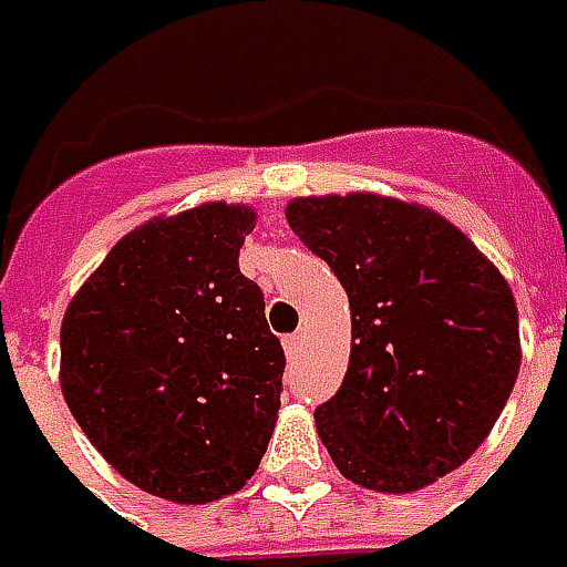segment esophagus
Returning <instances> with one entry per match:
<instances>
[{
	"label": "esophagus",
	"mask_w": 567,
	"mask_h": 567,
	"mask_svg": "<svg viewBox=\"0 0 567 567\" xmlns=\"http://www.w3.org/2000/svg\"><path fill=\"white\" fill-rule=\"evenodd\" d=\"M302 343H306V334H290V338H284V350H287V357H299L302 353Z\"/></svg>",
	"instance_id": "1"
}]
</instances>
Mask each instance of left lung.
<instances>
[{"instance_id": "1", "label": "left lung", "mask_w": 567, "mask_h": 567, "mask_svg": "<svg viewBox=\"0 0 567 567\" xmlns=\"http://www.w3.org/2000/svg\"><path fill=\"white\" fill-rule=\"evenodd\" d=\"M287 224L350 299V365L316 410L331 461L394 495L461 467L520 369L508 280L442 214L372 192L296 198Z\"/></svg>"}]
</instances>
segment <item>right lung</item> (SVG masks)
Returning <instances> with one entry per match:
<instances>
[{
  "mask_svg": "<svg viewBox=\"0 0 567 567\" xmlns=\"http://www.w3.org/2000/svg\"><path fill=\"white\" fill-rule=\"evenodd\" d=\"M246 205L154 217L69 302L59 384L81 432L128 483L176 505L239 492L271 442L284 347L239 271Z\"/></svg>",
  "mask_w": 567,
  "mask_h": 567,
  "instance_id": "right-lung-1",
  "label": "right lung"
}]
</instances>
